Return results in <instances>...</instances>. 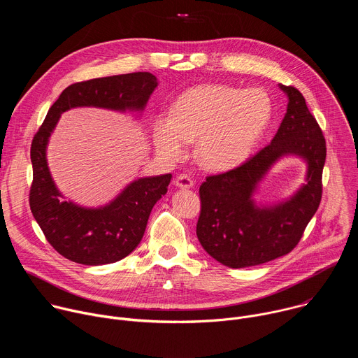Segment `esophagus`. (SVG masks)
Wrapping results in <instances>:
<instances>
[{"instance_id": "esophagus-1", "label": "esophagus", "mask_w": 358, "mask_h": 358, "mask_svg": "<svg viewBox=\"0 0 358 358\" xmlns=\"http://www.w3.org/2000/svg\"><path fill=\"white\" fill-rule=\"evenodd\" d=\"M176 187L178 188H191L194 185V180L192 177L187 176V174H180L176 180H174Z\"/></svg>"}]
</instances>
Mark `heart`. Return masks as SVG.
<instances>
[{
	"label": "heart",
	"mask_w": 358,
	"mask_h": 358,
	"mask_svg": "<svg viewBox=\"0 0 358 358\" xmlns=\"http://www.w3.org/2000/svg\"><path fill=\"white\" fill-rule=\"evenodd\" d=\"M272 112L271 96L259 87L194 86L176 99L170 115L152 120V143L160 156L178 160L187 143L195 140L199 166L227 170L250 155L266 131Z\"/></svg>",
	"instance_id": "b5f03b06"
}]
</instances>
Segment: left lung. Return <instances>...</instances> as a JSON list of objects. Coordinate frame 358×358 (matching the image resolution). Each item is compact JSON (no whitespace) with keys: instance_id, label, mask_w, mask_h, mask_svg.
<instances>
[{"instance_id":"8db88e82","label":"left lung","mask_w":358,"mask_h":358,"mask_svg":"<svg viewBox=\"0 0 358 358\" xmlns=\"http://www.w3.org/2000/svg\"><path fill=\"white\" fill-rule=\"evenodd\" d=\"M279 87L289 101L271 144L236 169L207 177L199 187L198 241L215 261L234 269L266 264L289 253L322 201L326 162L323 131L303 94L293 86ZM285 155L306 162V184L286 201L258 206L252 194L270 167Z\"/></svg>"}]
</instances>
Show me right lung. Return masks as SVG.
<instances>
[{
	"mask_svg": "<svg viewBox=\"0 0 358 358\" xmlns=\"http://www.w3.org/2000/svg\"><path fill=\"white\" fill-rule=\"evenodd\" d=\"M157 85L150 72L73 83L50 106L36 131L31 144L29 207L46 241L66 259L99 266L126 258L140 243L150 213L167 192L171 174L138 178L103 207H80L65 199L49 173L46 145L50 134L61 115L73 108L143 112Z\"/></svg>",
	"mask_w": 358,
	"mask_h": 358,
	"instance_id": "obj_1",
	"label": "right lung"
}]
</instances>
